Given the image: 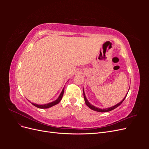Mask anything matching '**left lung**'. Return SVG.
<instances>
[{
    "label": "left lung",
    "instance_id": "obj_1",
    "mask_svg": "<svg viewBox=\"0 0 149 149\" xmlns=\"http://www.w3.org/2000/svg\"><path fill=\"white\" fill-rule=\"evenodd\" d=\"M127 94H126V96H125V97L123 99V100L121 102H120L119 103H118V104H116V105H115L114 106H112V107H109V108H107V109H100V108H97V107H96L95 106H93V105H91V104H90L89 102H88V101L87 100V99H86V96H85V94H84V91H83V96H84V101H85V103H86V106H88L90 109H92V110H93V111H97V112H109V111H112V110H113V109H116V107H118L119 106H120L122 103H123V102L124 101V100L125 99V97H126V96H127Z\"/></svg>",
    "mask_w": 149,
    "mask_h": 149
}]
</instances>
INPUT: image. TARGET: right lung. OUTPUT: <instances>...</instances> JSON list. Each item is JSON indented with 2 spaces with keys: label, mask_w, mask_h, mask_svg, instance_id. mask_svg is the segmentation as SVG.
I'll use <instances>...</instances> for the list:
<instances>
[{
  "label": "right lung",
  "mask_w": 149,
  "mask_h": 149,
  "mask_svg": "<svg viewBox=\"0 0 149 149\" xmlns=\"http://www.w3.org/2000/svg\"><path fill=\"white\" fill-rule=\"evenodd\" d=\"M64 90H65V88H63V89L62 90V91L60 94V95L59 96V97H58V98L57 99V100L55 101H53L52 102H50V103H48V104H44V105H38V104H34V103H31L33 106H35V107H37L38 108H41V109H47V108H49L50 107H52L53 106H55L56 104H57L59 103L60 102V101L62 99V97L63 96V94H64Z\"/></svg>",
  "instance_id": "obj_1"
}]
</instances>
